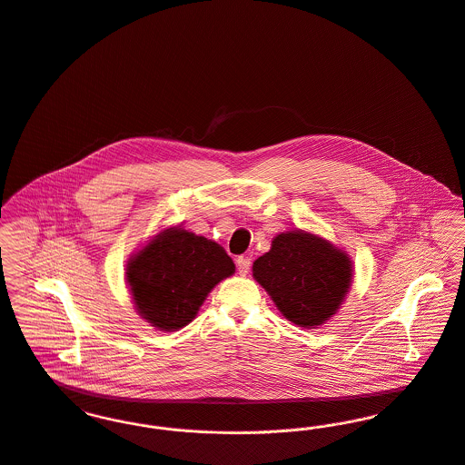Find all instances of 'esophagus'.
Segmentation results:
<instances>
[{"mask_svg": "<svg viewBox=\"0 0 465 465\" xmlns=\"http://www.w3.org/2000/svg\"><path fill=\"white\" fill-rule=\"evenodd\" d=\"M235 263H237V269H239L241 274H248L251 267V258H248V256H237Z\"/></svg>", "mask_w": 465, "mask_h": 465, "instance_id": "esophagus-1", "label": "esophagus"}]
</instances>
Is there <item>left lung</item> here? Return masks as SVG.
<instances>
[{"label": "left lung", "mask_w": 465, "mask_h": 465, "mask_svg": "<svg viewBox=\"0 0 465 465\" xmlns=\"http://www.w3.org/2000/svg\"><path fill=\"white\" fill-rule=\"evenodd\" d=\"M252 276L288 321L312 329L340 308L352 263L321 237L297 230L272 241L271 251L252 263Z\"/></svg>", "instance_id": "1"}]
</instances>
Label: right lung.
Segmentation results:
<instances>
[{
    "label": "right lung",
    "mask_w": 465,
    "mask_h": 465,
    "mask_svg": "<svg viewBox=\"0 0 465 465\" xmlns=\"http://www.w3.org/2000/svg\"><path fill=\"white\" fill-rule=\"evenodd\" d=\"M235 265L219 244L187 230H166L127 265V283L144 321L175 331L193 321L209 292Z\"/></svg>",
    "instance_id": "right-lung-1"
}]
</instances>
